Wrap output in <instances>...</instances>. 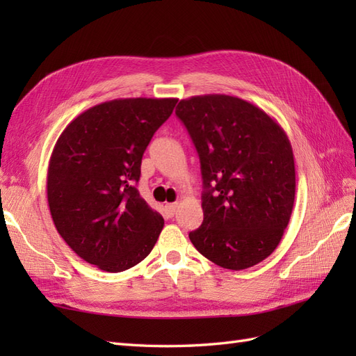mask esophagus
Masks as SVG:
<instances>
[{
	"label": "esophagus",
	"instance_id": "obj_1",
	"mask_svg": "<svg viewBox=\"0 0 356 356\" xmlns=\"http://www.w3.org/2000/svg\"><path fill=\"white\" fill-rule=\"evenodd\" d=\"M165 208H166V212H168L169 215H174L175 211H177V208H178V203H177V202H175V203H168Z\"/></svg>",
	"mask_w": 356,
	"mask_h": 356
}]
</instances>
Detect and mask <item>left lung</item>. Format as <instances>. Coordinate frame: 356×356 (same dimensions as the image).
<instances>
[{
    "instance_id": "obj_1",
    "label": "left lung",
    "mask_w": 356,
    "mask_h": 356,
    "mask_svg": "<svg viewBox=\"0 0 356 356\" xmlns=\"http://www.w3.org/2000/svg\"><path fill=\"white\" fill-rule=\"evenodd\" d=\"M200 159L203 222L188 238L208 260L230 270L263 261L281 242L296 197L289 139L257 105L229 95L179 101Z\"/></svg>"
}]
</instances>
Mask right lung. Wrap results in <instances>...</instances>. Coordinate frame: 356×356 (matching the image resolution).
Here are the masks:
<instances>
[{"label":"right lung","instance_id":"add662e5","mask_svg":"<svg viewBox=\"0 0 356 356\" xmlns=\"http://www.w3.org/2000/svg\"><path fill=\"white\" fill-rule=\"evenodd\" d=\"M175 98H126L86 110L58 138L49 161L47 200L62 239L84 261L123 272L152 252L163 217L136 182L157 129Z\"/></svg>","mask_w":356,"mask_h":356}]
</instances>
